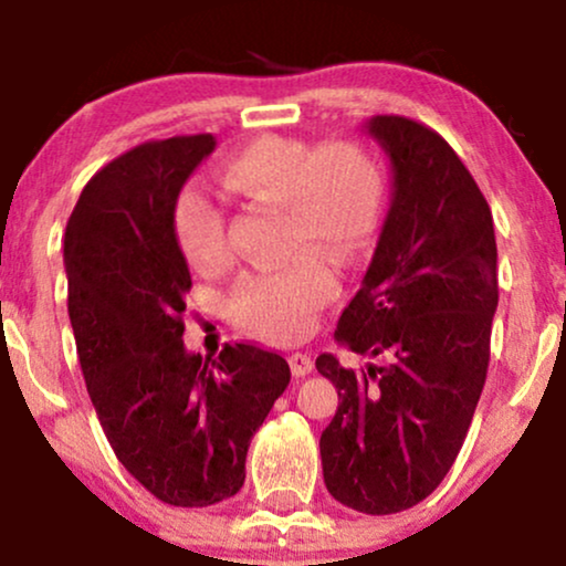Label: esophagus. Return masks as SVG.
I'll return each mask as SVG.
<instances>
[{
  "label": "esophagus",
  "instance_id": "1",
  "mask_svg": "<svg viewBox=\"0 0 566 566\" xmlns=\"http://www.w3.org/2000/svg\"><path fill=\"white\" fill-rule=\"evenodd\" d=\"M313 365L315 361L311 354H305V352L290 354V367H292V375H295V378H305V375L313 370Z\"/></svg>",
  "mask_w": 566,
  "mask_h": 566
}]
</instances>
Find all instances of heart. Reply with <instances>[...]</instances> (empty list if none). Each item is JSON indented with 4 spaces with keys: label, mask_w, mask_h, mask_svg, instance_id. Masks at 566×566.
<instances>
[{
    "label": "heart",
    "mask_w": 566,
    "mask_h": 566,
    "mask_svg": "<svg viewBox=\"0 0 566 566\" xmlns=\"http://www.w3.org/2000/svg\"><path fill=\"white\" fill-rule=\"evenodd\" d=\"M220 180L232 193L282 207L284 245L303 251L282 266L248 271L230 297L240 326L255 336L292 342L311 328L315 311L334 297V271L318 253H328L338 263L352 261L378 232V165L346 142L315 147L292 137H259L222 165ZM172 235L196 271L212 274L230 263L224 214L201 188H186L178 196Z\"/></svg>",
    "instance_id": "obj_1"
}]
</instances>
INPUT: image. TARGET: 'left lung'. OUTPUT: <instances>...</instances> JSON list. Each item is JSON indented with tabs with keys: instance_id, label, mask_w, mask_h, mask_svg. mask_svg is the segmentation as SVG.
<instances>
[{
	"instance_id": "left-lung-1",
	"label": "left lung",
	"mask_w": 566,
	"mask_h": 566,
	"mask_svg": "<svg viewBox=\"0 0 566 566\" xmlns=\"http://www.w3.org/2000/svg\"><path fill=\"white\" fill-rule=\"evenodd\" d=\"M367 132L390 160L394 199L334 336L388 365L354 373L334 354L315 359L338 390L321 461L334 500L394 515L427 500L461 453L500 287L492 209L455 149L406 116H375Z\"/></svg>"
}]
</instances>
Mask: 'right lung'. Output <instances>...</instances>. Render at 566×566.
I'll use <instances>...</instances> for the list:
<instances>
[{"label": "right lung", "mask_w": 566, "mask_h": 566, "mask_svg": "<svg viewBox=\"0 0 566 566\" xmlns=\"http://www.w3.org/2000/svg\"><path fill=\"white\" fill-rule=\"evenodd\" d=\"M212 134L153 139L82 188L64 232L70 321L90 401L113 453L157 500L209 507L238 494L255 429L290 365L253 344L220 357L184 346L191 271L172 207Z\"/></svg>", "instance_id": "right-lung-1"}]
</instances>
